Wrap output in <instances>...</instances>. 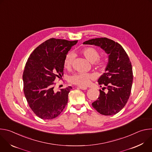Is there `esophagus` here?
<instances>
[{
  "label": "esophagus",
  "instance_id": "1",
  "mask_svg": "<svg viewBox=\"0 0 152 152\" xmlns=\"http://www.w3.org/2000/svg\"><path fill=\"white\" fill-rule=\"evenodd\" d=\"M78 88L83 90H85L87 89V87H86V86H78Z\"/></svg>",
  "mask_w": 152,
  "mask_h": 152
}]
</instances>
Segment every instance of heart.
Returning a JSON list of instances; mask_svg holds the SVG:
<instances>
[{
    "label": "heart",
    "mask_w": 152,
    "mask_h": 152,
    "mask_svg": "<svg viewBox=\"0 0 152 152\" xmlns=\"http://www.w3.org/2000/svg\"><path fill=\"white\" fill-rule=\"evenodd\" d=\"M83 55L90 62L93 63L97 67H102L105 64V60L103 58H99V52L93 48H86L82 51ZM75 58V54L72 52H68L64 60V66L66 69L71 67ZM94 78V76L90 73H78L70 76L69 80L70 83L79 86H85L90 80Z\"/></svg>",
    "instance_id": "b5f03b06"
}]
</instances>
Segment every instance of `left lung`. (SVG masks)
<instances>
[{"mask_svg":"<svg viewBox=\"0 0 152 152\" xmlns=\"http://www.w3.org/2000/svg\"><path fill=\"white\" fill-rule=\"evenodd\" d=\"M83 44L100 47L109 55L105 73L98 79L99 84L104 87L99 90V97L92 106L100 114H116L124 107L131 94L133 82L131 62L123 47L111 39L97 38ZM104 89L108 90L106 93Z\"/></svg>","mask_w":152,"mask_h":152,"instance_id":"8db88e82","label":"left lung"}]
</instances>
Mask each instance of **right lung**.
I'll return each instance as SVG.
<instances>
[{
    "mask_svg": "<svg viewBox=\"0 0 152 152\" xmlns=\"http://www.w3.org/2000/svg\"><path fill=\"white\" fill-rule=\"evenodd\" d=\"M77 42L50 38L38 46L28 59L23 75L24 94L31 109L41 119L56 118L67 104L72 87L55 93L53 82L63 76L65 56Z\"/></svg>",
    "mask_w": 152,
    "mask_h": 152,
    "instance_id": "right-lung-1",
    "label": "right lung"
}]
</instances>
